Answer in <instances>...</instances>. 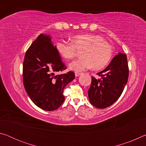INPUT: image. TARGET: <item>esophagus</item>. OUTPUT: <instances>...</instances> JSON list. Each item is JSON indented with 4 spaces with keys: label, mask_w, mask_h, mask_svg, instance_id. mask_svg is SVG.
I'll return each mask as SVG.
<instances>
[{
    "label": "esophagus",
    "mask_w": 146,
    "mask_h": 146,
    "mask_svg": "<svg viewBox=\"0 0 146 146\" xmlns=\"http://www.w3.org/2000/svg\"><path fill=\"white\" fill-rule=\"evenodd\" d=\"M75 76H78L80 75H81V73L80 72H75Z\"/></svg>",
    "instance_id": "34e87169"
}]
</instances>
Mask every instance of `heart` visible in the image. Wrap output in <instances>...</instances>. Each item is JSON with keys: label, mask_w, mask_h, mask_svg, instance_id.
Here are the masks:
<instances>
[{"label": "heart", "mask_w": 146, "mask_h": 146, "mask_svg": "<svg viewBox=\"0 0 146 146\" xmlns=\"http://www.w3.org/2000/svg\"><path fill=\"white\" fill-rule=\"evenodd\" d=\"M55 48L61 56L71 60L76 55V50H83L81 58L70 64L71 70L80 71L93 68L101 70L108 65L113 55V48L102 36L94 34H81L74 36L72 43L57 41Z\"/></svg>", "instance_id": "heart-1"}]
</instances>
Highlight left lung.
Masks as SVG:
<instances>
[{"instance_id": "8db88e82", "label": "left lung", "mask_w": 146, "mask_h": 146, "mask_svg": "<svg viewBox=\"0 0 146 146\" xmlns=\"http://www.w3.org/2000/svg\"><path fill=\"white\" fill-rule=\"evenodd\" d=\"M97 75L101 78H91L89 100L97 108H106L119 98L127 84L129 68L126 55L119 53L115 55L108 67Z\"/></svg>"}]
</instances>
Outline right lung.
<instances>
[{"instance_id":"add662e5","label":"right lung","mask_w":146,"mask_h":146,"mask_svg":"<svg viewBox=\"0 0 146 146\" xmlns=\"http://www.w3.org/2000/svg\"><path fill=\"white\" fill-rule=\"evenodd\" d=\"M49 35L40 34L27 50L23 62V83L26 93L42 110L54 111L64 102V88L75 78L73 71L65 70Z\"/></svg>"}]
</instances>
